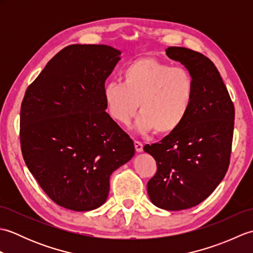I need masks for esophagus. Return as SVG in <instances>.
<instances>
[{
    "label": "esophagus",
    "instance_id": "1",
    "mask_svg": "<svg viewBox=\"0 0 253 253\" xmlns=\"http://www.w3.org/2000/svg\"><path fill=\"white\" fill-rule=\"evenodd\" d=\"M135 148H136V151L137 152H142L143 151V144L140 141H135Z\"/></svg>",
    "mask_w": 253,
    "mask_h": 253
}]
</instances>
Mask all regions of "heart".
Listing matches in <instances>:
<instances>
[{"instance_id":"obj_1","label":"heart","mask_w":253,"mask_h":253,"mask_svg":"<svg viewBox=\"0 0 253 253\" xmlns=\"http://www.w3.org/2000/svg\"><path fill=\"white\" fill-rule=\"evenodd\" d=\"M195 80L188 69L140 57L123 71V83L110 82L103 88L106 110L115 122L128 125L140 107L136 128L158 135L176 131L189 114Z\"/></svg>"}]
</instances>
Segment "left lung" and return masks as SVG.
<instances>
[{
  "label": "left lung",
  "mask_w": 253,
  "mask_h": 253,
  "mask_svg": "<svg viewBox=\"0 0 253 253\" xmlns=\"http://www.w3.org/2000/svg\"><path fill=\"white\" fill-rule=\"evenodd\" d=\"M166 55L182 64L195 80V96L186 121L144 152L157 161L158 170L148 181L155 207L179 211L201 203L215 190L228 169L235 107L213 62L203 54L169 46Z\"/></svg>",
  "instance_id": "1"
}]
</instances>
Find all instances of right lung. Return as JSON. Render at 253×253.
<instances>
[{
  "mask_svg": "<svg viewBox=\"0 0 253 253\" xmlns=\"http://www.w3.org/2000/svg\"><path fill=\"white\" fill-rule=\"evenodd\" d=\"M121 54L104 44L64 47L21 103L27 168L51 200L73 211L101 207L110 176L135 154L130 137L105 112L104 84Z\"/></svg>",
  "mask_w": 253,
  "mask_h": 253,
  "instance_id": "obj_1",
  "label": "right lung"
}]
</instances>
